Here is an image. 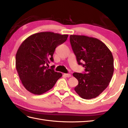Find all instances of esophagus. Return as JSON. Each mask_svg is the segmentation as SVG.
Here are the masks:
<instances>
[{"instance_id": "esophagus-1", "label": "esophagus", "mask_w": 128, "mask_h": 128, "mask_svg": "<svg viewBox=\"0 0 128 128\" xmlns=\"http://www.w3.org/2000/svg\"><path fill=\"white\" fill-rule=\"evenodd\" d=\"M64 75L66 77V78H70V77L72 76L71 74H64Z\"/></svg>"}]
</instances>
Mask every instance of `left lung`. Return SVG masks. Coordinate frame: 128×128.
<instances>
[{"label":"left lung","mask_w":128,"mask_h":128,"mask_svg":"<svg viewBox=\"0 0 128 128\" xmlns=\"http://www.w3.org/2000/svg\"><path fill=\"white\" fill-rule=\"evenodd\" d=\"M70 42L78 65L85 72H74L78 85L74 90L84 99L97 97L107 88L114 72V60L110 50L96 38L70 35Z\"/></svg>","instance_id":"obj_1"}]
</instances>
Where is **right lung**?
<instances>
[{
	"label": "right lung",
	"instance_id": "1",
	"mask_svg": "<svg viewBox=\"0 0 128 128\" xmlns=\"http://www.w3.org/2000/svg\"><path fill=\"white\" fill-rule=\"evenodd\" d=\"M68 35L42 32L24 40L16 54V68L22 85L34 94H41L53 88L62 76L60 72L47 66L53 62L56 47L66 40Z\"/></svg>",
	"mask_w": 128,
	"mask_h": 128
}]
</instances>
